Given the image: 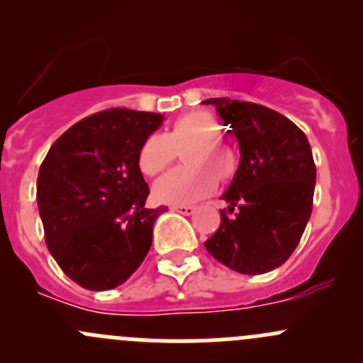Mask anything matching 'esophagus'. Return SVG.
<instances>
[{
	"label": "esophagus",
	"instance_id": "esophagus-1",
	"mask_svg": "<svg viewBox=\"0 0 363 363\" xmlns=\"http://www.w3.org/2000/svg\"><path fill=\"white\" fill-rule=\"evenodd\" d=\"M172 211L179 212V214L182 216H191L193 212H195V207L193 205H172Z\"/></svg>",
	"mask_w": 363,
	"mask_h": 363
}]
</instances>
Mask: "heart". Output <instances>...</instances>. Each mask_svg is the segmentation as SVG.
I'll return each mask as SVG.
<instances>
[{
	"instance_id": "obj_1",
	"label": "heart",
	"mask_w": 363,
	"mask_h": 363,
	"mask_svg": "<svg viewBox=\"0 0 363 363\" xmlns=\"http://www.w3.org/2000/svg\"><path fill=\"white\" fill-rule=\"evenodd\" d=\"M223 126L211 112L195 111L179 117L170 131L151 133L138 149V167L149 177L161 174L182 152L186 164L168 172L155 184L164 203H189L216 189V175L228 181L237 174L239 155L221 140Z\"/></svg>"
}]
</instances>
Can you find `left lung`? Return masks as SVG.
<instances>
[{"instance_id": "left-lung-1", "label": "left lung", "mask_w": 363, "mask_h": 363, "mask_svg": "<svg viewBox=\"0 0 363 363\" xmlns=\"http://www.w3.org/2000/svg\"><path fill=\"white\" fill-rule=\"evenodd\" d=\"M239 140L240 163L221 196L218 232L205 250L240 274H265L283 265L306 230L313 212L316 164L309 140L283 113L251 101L211 98Z\"/></svg>"}]
</instances>
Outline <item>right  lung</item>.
Instances as JSON below:
<instances>
[{
  "label": "right lung",
  "mask_w": 363,
  "mask_h": 363,
  "mask_svg": "<svg viewBox=\"0 0 363 363\" xmlns=\"http://www.w3.org/2000/svg\"><path fill=\"white\" fill-rule=\"evenodd\" d=\"M164 117L108 108L73 124L47 152L36 181L45 244L65 274L93 291L123 284L151 250L168 208H145L138 149Z\"/></svg>",
  "instance_id": "right-lung-1"
}]
</instances>
